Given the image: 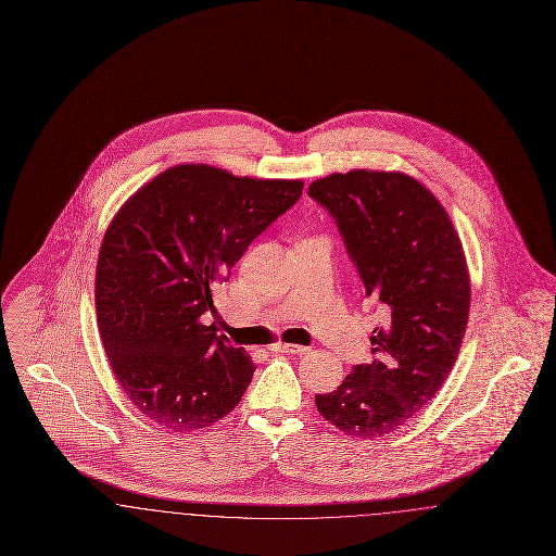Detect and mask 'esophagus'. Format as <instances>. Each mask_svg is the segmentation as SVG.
I'll return each instance as SVG.
<instances>
[{"label":"esophagus","mask_w":556,"mask_h":556,"mask_svg":"<svg viewBox=\"0 0 556 556\" xmlns=\"http://www.w3.org/2000/svg\"><path fill=\"white\" fill-rule=\"evenodd\" d=\"M273 352H290V354H306L308 348L306 345L298 344H283V342H277V344L270 345Z\"/></svg>","instance_id":"obj_1"}]
</instances>
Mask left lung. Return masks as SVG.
I'll list each match as a JSON object with an SVG mask.
<instances>
[{"instance_id": "8db88e82", "label": "left lung", "mask_w": 556, "mask_h": 556, "mask_svg": "<svg viewBox=\"0 0 556 556\" xmlns=\"http://www.w3.org/2000/svg\"><path fill=\"white\" fill-rule=\"evenodd\" d=\"M308 195L331 214L367 295L388 313L370 338L375 361L315 404L345 435L381 438L415 419L458 356L471 302L463 245L433 193L402 173H336Z\"/></svg>"}]
</instances>
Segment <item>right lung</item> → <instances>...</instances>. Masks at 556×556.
Returning <instances> with one entry per match:
<instances>
[{
	"label": "right lung",
	"mask_w": 556,
	"mask_h": 556,
	"mask_svg": "<svg viewBox=\"0 0 556 556\" xmlns=\"http://www.w3.org/2000/svg\"><path fill=\"white\" fill-rule=\"evenodd\" d=\"M302 187L179 164L114 216L98 258V323L118 383L152 424L202 429L238 406L256 367L202 317L216 315L212 290Z\"/></svg>",
	"instance_id": "obj_1"
}]
</instances>
